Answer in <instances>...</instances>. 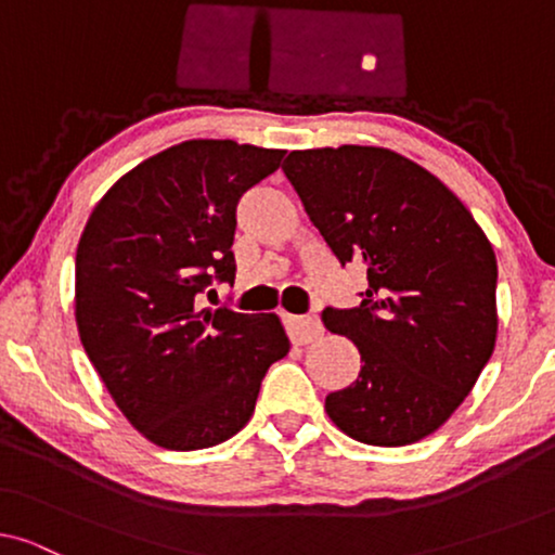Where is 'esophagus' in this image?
Wrapping results in <instances>:
<instances>
[{
  "label": "esophagus",
  "instance_id": "obj_1",
  "mask_svg": "<svg viewBox=\"0 0 555 555\" xmlns=\"http://www.w3.org/2000/svg\"><path fill=\"white\" fill-rule=\"evenodd\" d=\"M287 333L298 346H308L323 336V323L315 315H293L287 318Z\"/></svg>",
  "mask_w": 555,
  "mask_h": 555
}]
</instances>
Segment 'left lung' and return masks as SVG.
Listing matches in <instances>:
<instances>
[{"label":"left lung","instance_id":"1","mask_svg":"<svg viewBox=\"0 0 555 555\" xmlns=\"http://www.w3.org/2000/svg\"><path fill=\"white\" fill-rule=\"evenodd\" d=\"M283 171L338 262L366 264L361 306L323 310L363 363L325 412L363 444L420 442L465 401L495 348L490 240L435 173L397 151H291Z\"/></svg>","mask_w":555,"mask_h":555}]
</instances>
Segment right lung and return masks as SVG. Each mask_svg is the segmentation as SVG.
<instances>
[{
  "mask_svg": "<svg viewBox=\"0 0 555 555\" xmlns=\"http://www.w3.org/2000/svg\"><path fill=\"white\" fill-rule=\"evenodd\" d=\"M285 151L194 139L146 158L95 204L75 255V321L90 363L143 437L177 452L237 435L272 363L278 315L196 308L234 283L242 194Z\"/></svg>",
  "mask_w": 555,
  "mask_h": 555,
  "instance_id": "1",
  "label": "right lung"
}]
</instances>
